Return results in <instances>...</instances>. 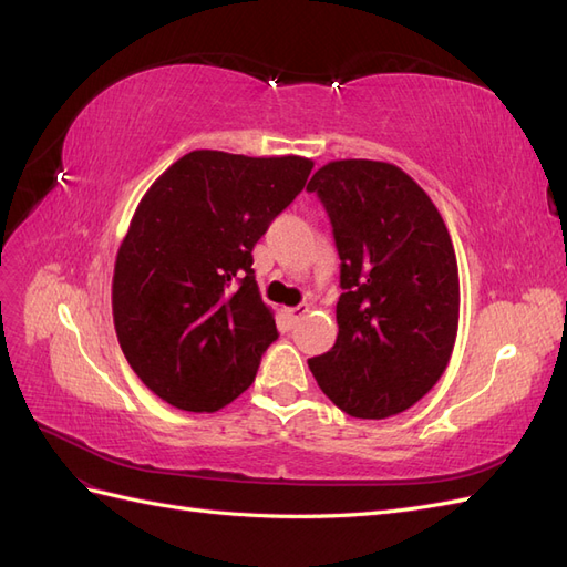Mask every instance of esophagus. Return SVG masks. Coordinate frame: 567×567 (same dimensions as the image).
Here are the masks:
<instances>
[{
    "instance_id": "34e87169",
    "label": "esophagus",
    "mask_w": 567,
    "mask_h": 567,
    "mask_svg": "<svg viewBox=\"0 0 567 567\" xmlns=\"http://www.w3.org/2000/svg\"><path fill=\"white\" fill-rule=\"evenodd\" d=\"M307 312H310V305H298V307H288V310H284V317H286V321L290 323V326H296Z\"/></svg>"
}]
</instances>
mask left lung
Wrapping results in <instances>:
<instances>
[{"label":"left lung","mask_w":567,"mask_h":567,"mask_svg":"<svg viewBox=\"0 0 567 567\" xmlns=\"http://www.w3.org/2000/svg\"><path fill=\"white\" fill-rule=\"evenodd\" d=\"M329 213L340 257L336 346L307 359L354 419L414 406L450 364L458 267L435 203L398 165L333 161L307 184Z\"/></svg>","instance_id":"obj_1"}]
</instances>
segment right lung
Returning <instances> with one entry per match:
<instances>
[{
    "instance_id": "add662e5",
    "label": "right lung",
    "mask_w": 567,
    "mask_h": 567,
    "mask_svg": "<svg viewBox=\"0 0 567 567\" xmlns=\"http://www.w3.org/2000/svg\"><path fill=\"white\" fill-rule=\"evenodd\" d=\"M315 163L192 151L151 184L120 244L113 321L130 367L182 411H217L250 388L279 338L252 248Z\"/></svg>"
}]
</instances>
